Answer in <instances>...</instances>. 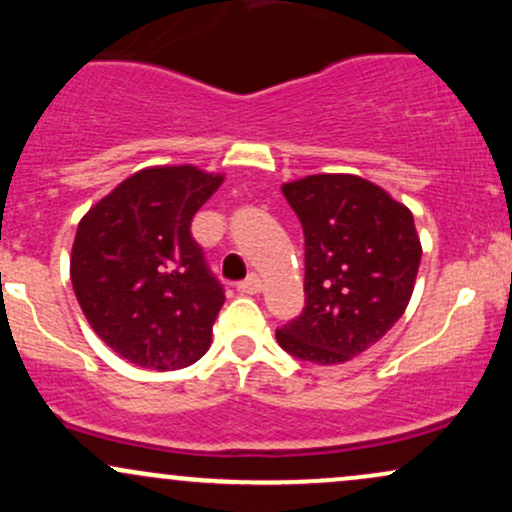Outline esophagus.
Instances as JSON below:
<instances>
[{
  "mask_svg": "<svg viewBox=\"0 0 512 512\" xmlns=\"http://www.w3.org/2000/svg\"><path fill=\"white\" fill-rule=\"evenodd\" d=\"M238 291H240V293H250V296H252V293H260V291H262V279H260V276H257V274H250L248 279L240 281Z\"/></svg>",
  "mask_w": 512,
  "mask_h": 512,
  "instance_id": "1",
  "label": "esophagus"
}]
</instances>
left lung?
<instances>
[{
  "mask_svg": "<svg viewBox=\"0 0 512 512\" xmlns=\"http://www.w3.org/2000/svg\"><path fill=\"white\" fill-rule=\"evenodd\" d=\"M281 192L303 226L305 308L276 342L317 366L344 363L407 310L421 262L414 216L358 175H308Z\"/></svg>",
  "mask_w": 512,
  "mask_h": 512,
  "instance_id": "obj_1",
  "label": "left lung"
}]
</instances>
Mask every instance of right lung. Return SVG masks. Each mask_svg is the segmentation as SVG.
Listing matches in <instances>:
<instances>
[{"label":"right lung","mask_w":512,"mask_h":512,"mask_svg":"<svg viewBox=\"0 0 512 512\" xmlns=\"http://www.w3.org/2000/svg\"><path fill=\"white\" fill-rule=\"evenodd\" d=\"M221 182L195 166L144 168L79 221L69 262L76 301L134 366L178 370L207 354L226 296L190 223Z\"/></svg>","instance_id":"1"}]
</instances>
